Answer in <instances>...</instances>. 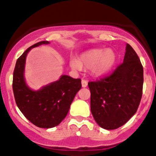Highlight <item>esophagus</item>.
<instances>
[{
	"mask_svg": "<svg viewBox=\"0 0 156 156\" xmlns=\"http://www.w3.org/2000/svg\"><path fill=\"white\" fill-rule=\"evenodd\" d=\"M81 85H82V87H83V88L87 87V85H88V81L85 79H82V81H81Z\"/></svg>",
	"mask_w": 156,
	"mask_h": 156,
	"instance_id": "1",
	"label": "esophagus"
}]
</instances>
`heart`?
Returning a JSON list of instances; mask_svg holds the SVG:
<instances>
[{
	"mask_svg": "<svg viewBox=\"0 0 156 156\" xmlns=\"http://www.w3.org/2000/svg\"><path fill=\"white\" fill-rule=\"evenodd\" d=\"M116 61V55L113 50L110 49H93L81 54L78 60H70V65L74 69H80L81 67L92 68L95 75H102L113 68Z\"/></svg>",
	"mask_w": 156,
	"mask_h": 156,
	"instance_id": "b5f03b06",
	"label": "heart"
}]
</instances>
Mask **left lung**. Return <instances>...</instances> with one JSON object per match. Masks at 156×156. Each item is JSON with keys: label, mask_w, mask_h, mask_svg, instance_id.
<instances>
[{"label": "left lung", "mask_w": 156, "mask_h": 156, "mask_svg": "<svg viewBox=\"0 0 156 156\" xmlns=\"http://www.w3.org/2000/svg\"><path fill=\"white\" fill-rule=\"evenodd\" d=\"M143 67L134 49L126 47L123 62L109 75L89 81L91 112L102 128L114 130L137 112L142 96Z\"/></svg>", "instance_id": "1"}]
</instances>
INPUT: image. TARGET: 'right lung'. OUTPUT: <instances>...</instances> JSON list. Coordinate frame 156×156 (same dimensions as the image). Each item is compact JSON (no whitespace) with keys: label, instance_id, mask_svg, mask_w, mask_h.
Instances as JSON below:
<instances>
[{"label":"right lung","instance_id":"right-lung-1","mask_svg":"<svg viewBox=\"0 0 156 156\" xmlns=\"http://www.w3.org/2000/svg\"><path fill=\"white\" fill-rule=\"evenodd\" d=\"M48 41H41L29 47L15 64L13 73L14 96L20 111L34 125L51 128L61 123L69 111L71 102L81 88V80L62 75L57 81L33 91L28 87L24 78L27 54L32 48Z\"/></svg>","mask_w":156,"mask_h":156}]
</instances>
